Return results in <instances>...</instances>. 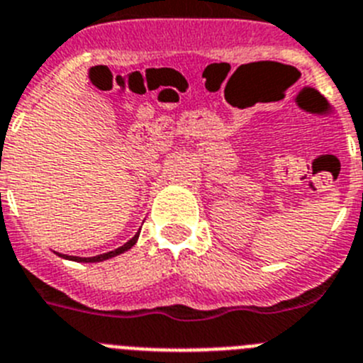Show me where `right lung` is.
<instances>
[{
    "label": "right lung",
    "mask_w": 363,
    "mask_h": 363,
    "mask_svg": "<svg viewBox=\"0 0 363 363\" xmlns=\"http://www.w3.org/2000/svg\"><path fill=\"white\" fill-rule=\"evenodd\" d=\"M137 237H139V233L135 235L133 238H130L128 242L125 244V246L117 247V250L113 251H108V253H103V255H97V257H88V259H81V257H67V255H60V257H63V259H68V260H77V262H101V260H106V259H112V257H116V255H121L125 253V251H128L130 247L133 246V244L137 242Z\"/></svg>",
    "instance_id": "add662e5"
}]
</instances>
